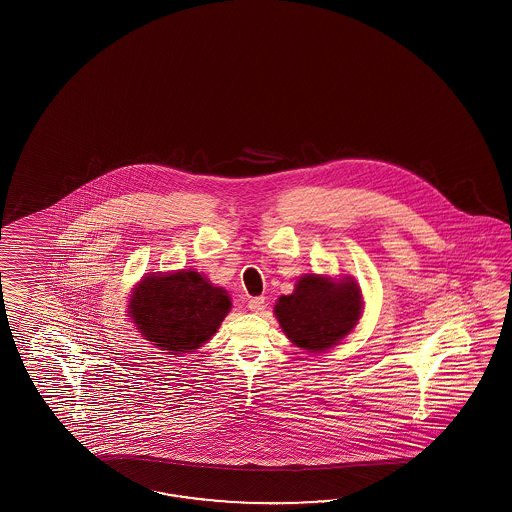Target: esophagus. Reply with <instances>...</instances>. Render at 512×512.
<instances>
[{"instance_id": "34e87169", "label": "esophagus", "mask_w": 512, "mask_h": 512, "mask_svg": "<svg viewBox=\"0 0 512 512\" xmlns=\"http://www.w3.org/2000/svg\"><path fill=\"white\" fill-rule=\"evenodd\" d=\"M249 309L252 313H261L265 309V298L263 296H254L249 300Z\"/></svg>"}]
</instances>
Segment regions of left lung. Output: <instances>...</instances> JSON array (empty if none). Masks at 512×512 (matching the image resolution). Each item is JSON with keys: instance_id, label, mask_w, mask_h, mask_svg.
<instances>
[{"instance_id": "1", "label": "left lung", "mask_w": 512, "mask_h": 512, "mask_svg": "<svg viewBox=\"0 0 512 512\" xmlns=\"http://www.w3.org/2000/svg\"><path fill=\"white\" fill-rule=\"evenodd\" d=\"M362 305L355 278L333 280L322 274H304L294 283L293 294L278 298L274 315L294 346L324 353L357 326Z\"/></svg>"}]
</instances>
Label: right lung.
I'll use <instances>...</instances> for the list:
<instances>
[{"instance_id":"add662e5","label":"right lung","mask_w":512,"mask_h":512,"mask_svg":"<svg viewBox=\"0 0 512 512\" xmlns=\"http://www.w3.org/2000/svg\"><path fill=\"white\" fill-rule=\"evenodd\" d=\"M230 296L196 271L157 272L133 287L128 313L142 337L170 355L190 353L214 337Z\"/></svg>"}]
</instances>
